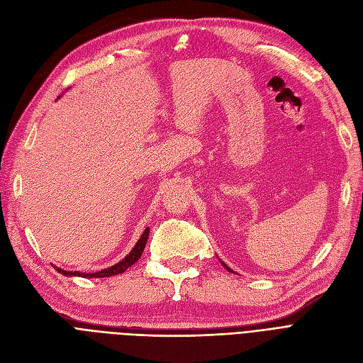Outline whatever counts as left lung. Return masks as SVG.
<instances>
[{"instance_id": "left-lung-1", "label": "left lung", "mask_w": 363, "mask_h": 363, "mask_svg": "<svg viewBox=\"0 0 363 363\" xmlns=\"http://www.w3.org/2000/svg\"><path fill=\"white\" fill-rule=\"evenodd\" d=\"M219 260H220V259H219ZM220 263H222V266H223V268H225V269H228V272H233V274H235V272H234V271H233L231 268H228V264H226L225 262H222V260H220Z\"/></svg>"}]
</instances>
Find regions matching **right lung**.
Instances as JSON below:
<instances>
[{"label": "right lung", "mask_w": 363, "mask_h": 363, "mask_svg": "<svg viewBox=\"0 0 363 363\" xmlns=\"http://www.w3.org/2000/svg\"><path fill=\"white\" fill-rule=\"evenodd\" d=\"M148 234H150V228L147 226L145 230H144V233H143V235L137 241V244L133 245V249L130 250V253L126 255L116 264L110 266V268L101 269L99 272H92V274H85V272H79V271H65L62 268H55V271L59 272V274H62V275H65V277H82V278H106V277H113V275L123 274L128 268H130V266L141 257V255H143V252L145 249L147 240H148Z\"/></svg>", "instance_id": "add662e5"}]
</instances>
